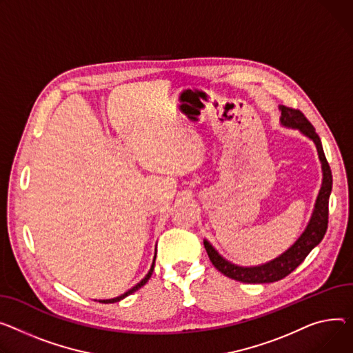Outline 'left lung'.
I'll return each mask as SVG.
<instances>
[{"mask_svg":"<svg viewBox=\"0 0 353 353\" xmlns=\"http://www.w3.org/2000/svg\"><path fill=\"white\" fill-rule=\"evenodd\" d=\"M278 108L281 112V117H279L281 125L288 129L299 130V133H302L305 137H308L314 142L318 152L319 161H321L322 184H321L319 193L316 196L314 211L308 221V225L305 227L298 240L288 250H285L283 254H279L278 256L274 258V260L265 264L252 265V267L237 265L225 260V258L210 244L208 240L203 241L210 261L213 263V265L225 276L245 284L275 283V281L285 278L322 241L327 228V204H330V196L332 192V173H331L330 164L326 161L321 139L316 134L314 126L308 122V119L303 116L302 112L283 106V105H279Z\"/></svg>","mask_w":353,"mask_h":353,"instance_id":"8db88e82","label":"left lung"}]
</instances>
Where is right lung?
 Returning a JSON list of instances; mask_svg holds the SVG:
<instances>
[{
  "label": "right lung",
  "mask_w": 353,
  "mask_h": 353,
  "mask_svg": "<svg viewBox=\"0 0 353 353\" xmlns=\"http://www.w3.org/2000/svg\"><path fill=\"white\" fill-rule=\"evenodd\" d=\"M154 261H156V252H154V256H153V263H152V267H150V270H149V272L146 274V276L140 281V283H137L134 287H132L129 291H126L125 294H122V295H119V296H116V298H110V299H99V302H102V303H113V302H119V301H122L123 298H126L128 295H130V294H133V292H136L139 288H142L148 281L150 279V276H152V274H153V270H154Z\"/></svg>",
  "instance_id": "obj_1"
}]
</instances>
